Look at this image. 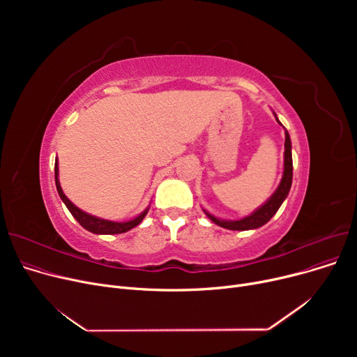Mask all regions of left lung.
Here are the masks:
<instances>
[{"label":"left lung","instance_id":"left-lung-1","mask_svg":"<svg viewBox=\"0 0 357 357\" xmlns=\"http://www.w3.org/2000/svg\"><path fill=\"white\" fill-rule=\"evenodd\" d=\"M273 116L276 119V121L282 126V123L279 121L278 116ZM284 127V126H282ZM285 130V152H284V174H282V179H280L278 188L275 190V192L260 205L259 208H256L252 214L243 217L240 220H224V218H218L215 215H213L211 213H208L205 208H202V211L205 213L214 224L217 226L227 229V230H238V231H245V230H255L259 229L265 224L278 213V210L280 208V205L287 199L291 185H292V144H291V137L289 133Z\"/></svg>","mask_w":357,"mask_h":357}]
</instances>
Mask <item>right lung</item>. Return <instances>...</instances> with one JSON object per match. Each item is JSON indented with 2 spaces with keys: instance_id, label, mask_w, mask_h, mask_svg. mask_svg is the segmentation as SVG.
Returning a JSON list of instances; mask_svg holds the SVG:
<instances>
[{
  "instance_id": "right-lung-1",
  "label": "right lung",
  "mask_w": 357,
  "mask_h": 357,
  "mask_svg": "<svg viewBox=\"0 0 357 357\" xmlns=\"http://www.w3.org/2000/svg\"><path fill=\"white\" fill-rule=\"evenodd\" d=\"M54 182H56V190H58V194H59L61 199L63 201V204L66 205V208L69 210V213L73 215V218L77 220L85 230L91 231L93 234H120V233H126L131 229H135L136 226H139V224L143 221V218L146 217V214L149 213V208H150V205H147V208L144 211H142L137 217H135L133 220H128V221H111V220L96 217V215L82 211L65 195V192L62 190L61 182H59V162H58V158H56V160H54Z\"/></svg>"
}]
</instances>
